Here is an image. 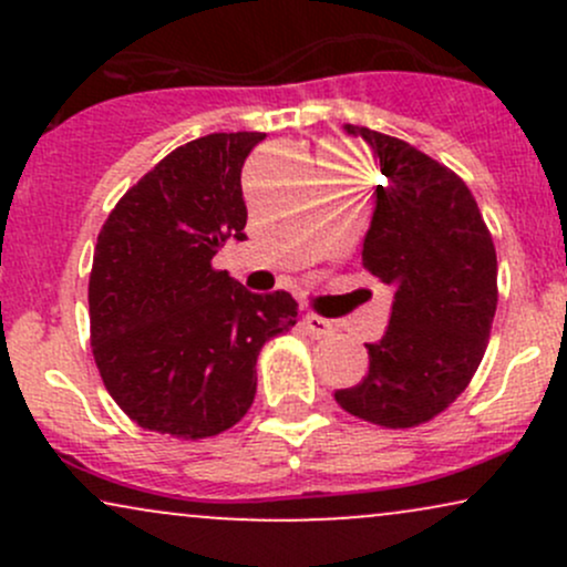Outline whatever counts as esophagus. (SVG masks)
Segmentation results:
<instances>
[{"instance_id": "1", "label": "esophagus", "mask_w": 567, "mask_h": 567, "mask_svg": "<svg viewBox=\"0 0 567 567\" xmlns=\"http://www.w3.org/2000/svg\"><path fill=\"white\" fill-rule=\"evenodd\" d=\"M303 328H306V333L315 336V338H328V336H333V330H336L333 322L324 320V317H320V315H306Z\"/></svg>"}]
</instances>
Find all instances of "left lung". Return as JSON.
I'll use <instances>...</instances> for the list:
<instances>
[{"instance_id":"1","label":"left lung","mask_w":567,"mask_h":567,"mask_svg":"<svg viewBox=\"0 0 567 567\" xmlns=\"http://www.w3.org/2000/svg\"><path fill=\"white\" fill-rule=\"evenodd\" d=\"M386 175L362 243V266L392 285L389 328L365 343L370 368L336 402L386 429L432 421L470 386L498 303L493 237L470 186L410 143L347 125Z\"/></svg>"}]
</instances>
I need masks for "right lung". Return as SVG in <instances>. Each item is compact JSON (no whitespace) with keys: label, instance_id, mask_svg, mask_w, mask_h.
<instances>
[{"label":"right lung","instance_id":"1","mask_svg":"<svg viewBox=\"0 0 567 567\" xmlns=\"http://www.w3.org/2000/svg\"><path fill=\"white\" fill-rule=\"evenodd\" d=\"M266 133H213L167 154L116 202L90 271V343L103 386L135 424L216 437L256 396L258 351L296 324L290 292L258 296L213 269L245 239L243 165Z\"/></svg>","mask_w":567,"mask_h":567}]
</instances>
